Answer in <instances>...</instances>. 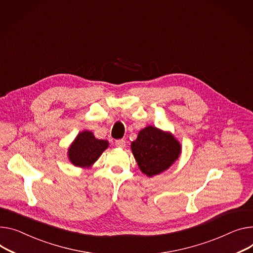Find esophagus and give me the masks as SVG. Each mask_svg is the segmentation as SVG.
I'll return each instance as SVG.
<instances>
[{
	"label": "esophagus",
	"mask_w": 253,
	"mask_h": 253,
	"mask_svg": "<svg viewBox=\"0 0 253 253\" xmlns=\"http://www.w3.org/2000/svg\"><path fill=\"white\" fill-rule=\"evenodd\" d=\"M115 146L119 148H125L126 147V141L125 140H116L115 141Z\"/></svg>",
	"instance_id": "obj_1"
}]
</instances>
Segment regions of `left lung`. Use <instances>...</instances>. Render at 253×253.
<instances>
[{"instance_id":"obj_1","label":"left lung","mask_w":253,"mask_h":253,"mask_svg":"<svg viewBox=\"0 0 253 253\" xmlns=\"http://www.w3.org/2000/svg\"><path fill=\"white\" fill-rule=\"evenodd\" d=\"M130 148L141 171L150 177L168 169L181 151L173 135L154 126L142 129Z\"/></svg>"}]
</instances>
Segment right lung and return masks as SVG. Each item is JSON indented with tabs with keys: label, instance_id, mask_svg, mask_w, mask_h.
Segmentation results:
<instances>
[{
	"label": "right lung",
	"instance_id": "add662e5",
	"mask_svg": "<svg viewBox=\"0 0 253 253\" xmlns=\"http://www.w3.org/2000/svg\"><path fill=\"white\" fill-rule=\"evenodd\" d=\"M108 147V142L96 139L91 131L85 130L77 135L69 148V159L78 167L91 166Z\"/></svg>",
	"mask_w": 253,
	"mask_h": 253
}]
</instances>
